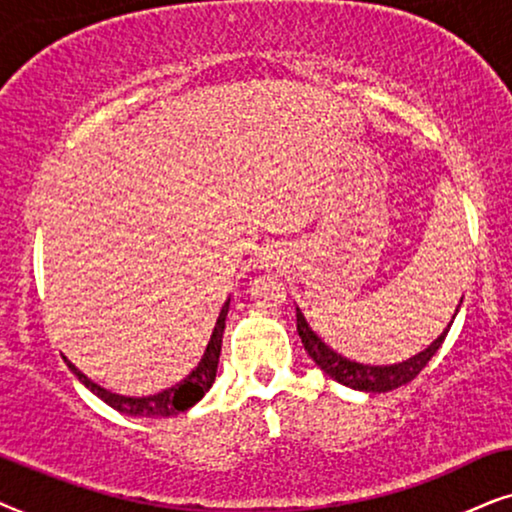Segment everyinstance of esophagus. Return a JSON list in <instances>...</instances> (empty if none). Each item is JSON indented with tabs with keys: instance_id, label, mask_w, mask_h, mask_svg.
Listing matches in <instances>:
<instances>
[{
	"instance_id": "1",
	"label": "esophagus",
	"mask_w": 512,
	"mask_h": 512,
	"mask_svg": "<svg viewBox=\"0 0 512 512\" xmlns=\"http://www.w3.org/2000/svg\"><path fill=\"white\" fill-rule=\"evenodd\" d=\"M285 262V255L283 250H276V248H264L260 252V267L262 269H274L278 264Z\"/></svg>"
}]
</instances>
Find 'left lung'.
Instances as JSON below:
<instances>
[{"label": "left lung", "mask_w": 512, "mask_h": 512, "mask_svg": "<svg viewBox=\"0 0 512 512\" xmlns=\"http://www.w3.org/2000/svg\"><path fill=\"white\" fill-rule=\"evenodd\" d=\"M461 302H463V297H461ZM452 323L447 325V330L442 332V335L435 339L428 349L417 353V356L407 358V360H403V363L381 367V365H363V363H356V360L339 356L337 351H332L330 346H327L323 339H320L316 332L311 330L309 323H306L304 313L297 309V332H299V337H302L306 353L313 358V363H316L320 370L327 374V377L339 381V384L356 388V391H365V393H386V391H393V388H398V386L410 384V381L428 365V360L435 356V351L440 349L442 342H445Z\"/></svg>", "instance_id": "obj_1"}]
</instances>
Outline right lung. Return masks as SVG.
<instances>
[{
  "label": "right lung",
  "mask_w": 512,
  "mask_h": 512,
  "mask_svg": "<svg viewBox=\"0 0 512 512\" xmlns=\"http://www.w3.org/2000/svg\"><path fill=\"white\" fill-rule=\"evenodd\" d=\"M227 311H229V299L224 302L220 316H217L215 330L210 335V342L206 346V353H203L201 363L194 367L192 372L187 374L180 384H175L173 388H166V391L156 393V395H147V398H128V395H119L107 391L86 377L84 372H79L70 360H67V367L77 374L81 384L98 395L102 403H107L109 407L121 414H128V417H175V414L189 410L194 407L199 400L210 391V386L215 384V374H217V363H220V351H222V335H224V320H227Z\"/></svg>",
  "instance_id": "right-lung-1"
}]
</instances>
